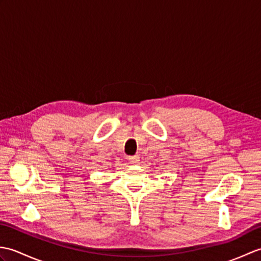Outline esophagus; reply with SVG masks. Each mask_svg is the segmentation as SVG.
<instances>
[{
	"label": "esophagus",
	"mask_w": 261,
	"mask_h": 261,
	"mask_svg": "<svg viewBox=\"0 0 261 261\" xmlns=\"http://www.w3.org/2000/svg\"><path fill=\"white\" fill-rule=\"evenodd\" d=\"M129 162H130L131 165H138L140 162V157L137 156V154H136V156H131L129 158Z\"/></svg>",
	"instance_id": "esophagus-1"
}]
</instances>
